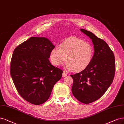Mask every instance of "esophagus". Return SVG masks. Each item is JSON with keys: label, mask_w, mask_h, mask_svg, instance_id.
Returning a JSON list of instances; mask_svg holds the SVG:
<instances>
[{"label": "esophagus", "mask_w": 124, "mask_h": 124, "mask_svg": "<svg viewBox=\"0 0 124 124\" xmlns=\"http://www.w3.org/2000/svg\"><path fill=\"white\" fill-rule=\"evenodd\" d=\"M67 76V74L65 73V72H63V73H62V78H65V77Z\"/></svg>", "instance_id": "1"}]
</instances>
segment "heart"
<instances>
[{
    "label": "heart",
    "mask_w": 124,
    "mask_h": 124,
    "mask_svg": "<svg viewBox=\"0 0 124 124\" xmlns=\"http://www.w3.org/2000/svg\"><path fill=\"white\" fill-rule=\"evenodd\" d=\"M94 49L89 42L75 37H70L62 41L59 48L51 50L50 60L54 66H59L68 61L66 69L79 72L86 69L91 63Z\"/></svg>",
    "instance_id": "heart-1"
}]
</instances>
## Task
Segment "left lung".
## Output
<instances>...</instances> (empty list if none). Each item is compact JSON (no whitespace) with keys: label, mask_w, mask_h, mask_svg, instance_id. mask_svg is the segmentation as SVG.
<instances>
[{"label":"left lung","mask_w":124,"mask_h":124,"mask_svg":"<svg viewBox=\"0 0 124 124\" xmlns=\"http://www.w3.org/2000/svg\"><path fill=\"white\" fill-rule=\"evenodd\" d=\"M80 30L92 40L94 52L88 68L70 75L73 79L72 92L81 103L89 104L99 100L111 85L116 70L115 57L104 40L86 30Z\"/></svg>","instance_id":"left-lung-1"}]
</instances>
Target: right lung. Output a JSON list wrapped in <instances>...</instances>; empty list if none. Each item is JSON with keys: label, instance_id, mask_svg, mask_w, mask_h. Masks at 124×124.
Listing matches in <instances>:
<instances>
[{"label": "right lung", "instance_id": "obj_1", "mask_svg": "<svg viewBox=\"0 0 124 124\" xmlns=\"http://www.w3.org/2000/svg\"><path fill=\"white\" fill-rule=\"evenodd\" d=\"M55 48L44 37H31L15 49L10 73L17 90L25 101L34 105L44 103L62 71L51 65L49 58Z\"/></svg>", "mask_w": 124, "mask_h": 124}]
</instances>
